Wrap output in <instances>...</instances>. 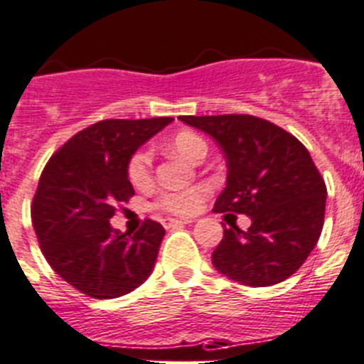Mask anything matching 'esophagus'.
I'll return each instance as SVG.
<instances>
[{"label":"esophagus","instance_id":"obj_1","mask_svg":"<svg viewBox=\"0 0 364 364\" xmlns=\"http://www.w3.org/2000/svg\"><path fill=\"white\" fill-rule=\"evenodd\" d=\"M191 222H195V220H182V218H168V220H164V228L166 229H171V228H176V225H186V223H191Z\"/></svg>","mask_w":364,"mask_h":364}]
</instances>
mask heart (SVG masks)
Listing matches in <instances>:
<instances>
[{"label":"heart","instance_id":"heart-1","mask_svg":"<svg viewBox=\"0 0 364 364\" xmlns=\"http://www.w3.org/2000/svg\"><path fill=\"white\" fill-rule=\"evenodd\" d=\"M169 149L175 155L189 160V162H200L208 155V144L202 136L191 132L176 133L169 141ZM128 176L135 188H144L151 180V153L148 149H141L132 156L128 166ZM205 196V189L202 186L182 189V191H169L160 195L156 200V208L173 215H191L200 208Z\"/></svg>","mask_w":364,"mask_h":364}]
</instances>
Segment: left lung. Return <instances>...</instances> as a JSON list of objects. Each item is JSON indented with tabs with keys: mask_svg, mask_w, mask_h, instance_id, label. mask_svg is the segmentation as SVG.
<instances>
[{
	"mask_svg": "<svg viewBox=\"0 0 364 364\" xmlns=\"http://www.w3.org/2000/svg\"><path fill=\"white\" fill-rule=\"evenodd\" d=\"M222 149L228 182L215 213H238L251 228H223L213 251L220 274L247 287H271L294 274L318 243L326 188L311 153L294 135L252 115L178 117Z\"/></svg>",
	"mask_w": 364,
	"mask_h": 364,
	"instance_id": "obj_1",
	"label": "left lung"
}]
</instances>
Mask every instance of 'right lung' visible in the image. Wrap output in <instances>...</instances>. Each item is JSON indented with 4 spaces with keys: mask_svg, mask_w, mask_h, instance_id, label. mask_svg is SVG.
Wrapping results in <instances>:
<instances>
[{
    "mask_svg": "<svg viewBox=\"0 0 364 364\" xmlns=\"http://www.w3.org/2000/svg\"><path fill=\"white\" fill-rule=\"evenodd\" d=\"M169 122L171 117L101 121L73 135L43 169L32 204L39 245L59 278L90 298L128 294L153 272L164 228L146 220L129 235L109 218L135 195L132 156Z\"/></svg>",
    "mask_w": 364,
    "mask_h": 364,
    "instance_id": "right-lung-1",
    "label": "right lung"
}]
</instances>
